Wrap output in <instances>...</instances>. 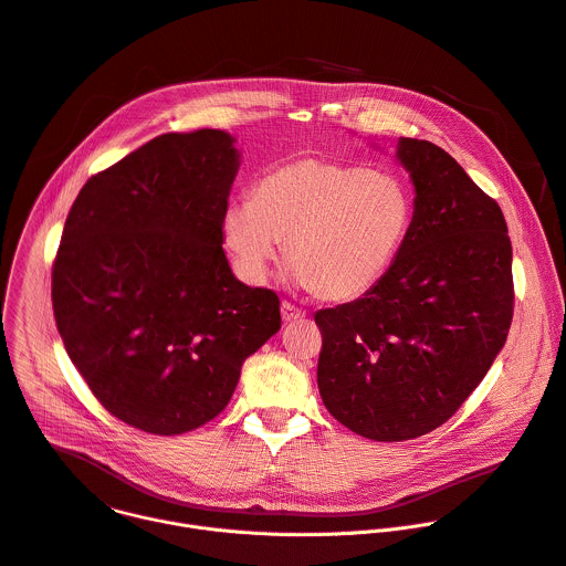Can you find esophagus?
Masks as SVG:
<instances>
[{
	"instance_id": "esophagus-1",
	"label": "esophagus",
	"mask_w": 566,
	"mask_h": 566,
	"mask_svg": "<svg viewBox=\"0 0 566 566\" xmlns=\"http://www.w3.org/2000/svg\"><path fill=\"white\" fill-rule=\"evenodd\" d=\"M306 313L302 311V308H297L295 304H291V302H282V319L284 322H297V319H302Z\"/></svg>"
}]
</instances>
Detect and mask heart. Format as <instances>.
Wrapping results in <instances>:
<instances>
[{
	"label": "heart",
	"mask_w": 566,
	"mask_h": 566,
	"mask_svg": "<svg viewBox=\"0 0 566 566\" xmlns=\"http://www.w3.org/2000/svg\"><path fill=\"white\" fill-rule=\"evenodd\" d=\"M413 218V191L400 175L331 157H295L271 166L251 200L227 209L222 231L251 284L266 280L286 242L295 282L322 300L346 302L385 280Z\"/></svg>",
	"instance_id": "1"
}]
</instances>
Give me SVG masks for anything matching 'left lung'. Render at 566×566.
Segmentation results:
<instances>
[{
	"label": "left lung",
	"mask_w": 566,
	"mask_h": 566,
	"mask_svg": "<svg viewBox=\"0 0 566 566\" xmlns=\"http://www.w3.org/2000/svg\"><path fill=\"white\" fill-rule=\"evenodd\" d=\"M416 184L411 233L385 280L315 313L317 387L328 413L375 442L444 424L482 382L513 319L502 209L440 146L402 137Z\"/></svg>",
	"instance_id": "left-lung-1"
}]
</instances>
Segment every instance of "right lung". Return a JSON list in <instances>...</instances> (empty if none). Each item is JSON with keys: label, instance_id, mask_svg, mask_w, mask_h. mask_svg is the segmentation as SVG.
Here are the masks:
<instances>
[{"label": "right lung", "instance_id": "1", "mask_svg": "<svg viewBox=\"0 0 566 566\" xmlns=\"http://www.w3.org/2000/svg\"><path fill=\"white\" fill-rule=\"evenodd\" d=\"M233 137L164 133L93 175L53 262V313L97 402L179 436L231 400L244 359L280 331V297L235 280L222 222Z\"/></svg>", "mask_w": 566, "mask_h": 566}]
</instances>
